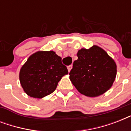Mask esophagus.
<instances>
[{
  "label": "esophagus",
  "mask_w": 131,
  "mask_h": 131,
  "mask_svg": "<svg viewBox=\"0 0 131 131\" xmlns=\"http://www.w3.org/2000/svg\"><path fill=\"white\" fill-rule=\"evenodd\" d=\"M72 67H73V66L72 65H69V66H68L67 67V69H68V71L70 72V71L71 70Z\"/></svg>",
  "instance_id": "34e87169"
}]
</instances>
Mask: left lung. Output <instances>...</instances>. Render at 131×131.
<instances>
[{
    "label": "left lung",
    "instance_id": "left-lung-1",
    "mask_svg": "<svg viewBox=\"0 0 131 131\" xmlns=\"http://www.w3.org/2000/svg\"><path fill=\"white\" fill-rule=\"evenodd\" d=\"M69 73L70 80L80 93L90 97L103 94L112 87L116 76V64L107 52L94 45L78 52Z\"/></svg>",
    "mask_w": 131,
    "mask_h": 131
}]
</instances>
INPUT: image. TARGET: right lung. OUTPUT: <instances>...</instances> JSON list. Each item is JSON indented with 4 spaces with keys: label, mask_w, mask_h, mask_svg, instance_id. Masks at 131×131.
I'll use <instances>...</instances> for the list:
<instances>
[{
    "label": "right lung",
    "mask_w": 131,
    "mask_h": 131,
    "mask_svg": "<svg viewBox=\"0 0 131 131\" xmlns=\"http://www.w3.org/2000/svg\"><path fill=\"white\" fill-rule=\"evenodd\" d=\"M67 74V68L54 51H37L22 66L19 80L28 95L41 99L52 93L62 77Z\"/></svg>",
    "instance_id": "obj_1"
}]
</instances>
